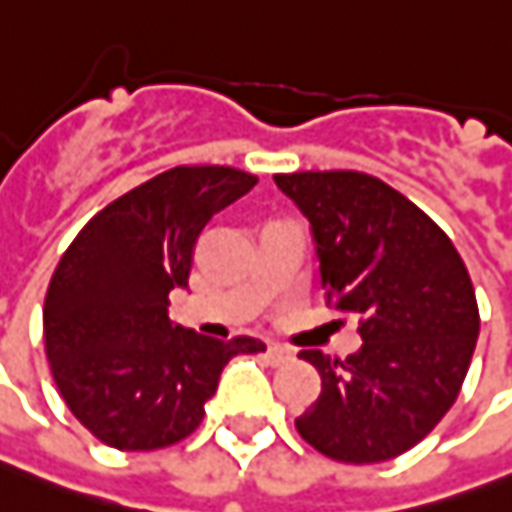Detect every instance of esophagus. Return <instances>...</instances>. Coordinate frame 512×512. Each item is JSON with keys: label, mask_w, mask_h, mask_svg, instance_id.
Masks as SVG:
<instances>
[{"label": "esophagus", "mask_w": 512, "mask_h": 512, "mask_svg": "<svg viewBox=\"0 0 512 512\" xmlns=\"http://www.w3.org/2000/svg\"><path fill=\"white\" fill-rule=\"evenodd\" d=\"M293 359V350L285 347V344H267V362L273 364V367H279V364H287Z\"/></svg>", "instance_id": "obj_1"}]
</instances>
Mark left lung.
I'll return each mask as SVG.
<instances>
[{"label":"left lung","instance_id":"1","mask_svg":"<svg viewBox=\"0 0 512 512\" xmlns=\"http://www.w3.org/2000/svg\"><path fill=\"white\" fill-rule=\"evenodd\" d=\"M310 222L327 302L359 313L344 362L302 350L322 393L296 430L336 462L402 456L453 407L479 339V307L453 242L399 190L356 170L273 176Z\"/></svg>","mask_w":512,"mask_h":512}]
</instances>
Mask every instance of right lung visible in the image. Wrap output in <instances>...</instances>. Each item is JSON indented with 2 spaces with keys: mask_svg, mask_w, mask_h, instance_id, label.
I'll return each mask as SVG.
<instances>
[{
  "mask_svg": "<svg viewBox=\"0 0 512 512\" xmlns=\"http://www.w3.org/2000/svg\"><path fill=\"white\" fill-rule=\"evenodd\" d=\"M256 176L173 168L110 202L70 242L45 296V347L70 413L119 450L182 442L205 416L225 364L265 344L202 336L168 319L187 290L202 227Z\"/></svg>",
  "mask_w": 512,
  "mask_h": 512,
  "instance_id": "obj_1",
  "label": "right lung"
}]
</instances>
